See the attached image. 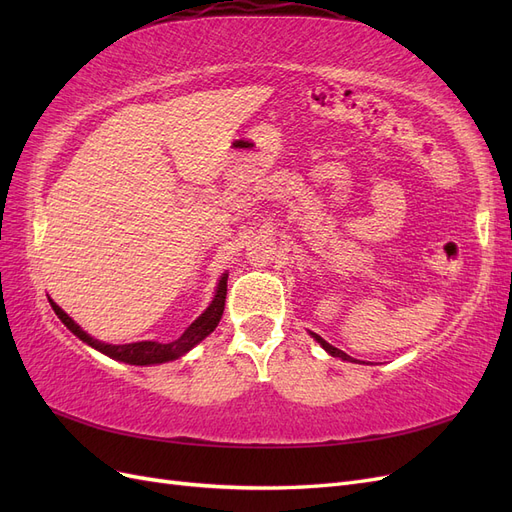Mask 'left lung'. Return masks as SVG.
Masks as SVG:
<instances>
[{"label":"left lung","instance_id":"left-lung-1","mask_svg":"<svg viewBox=\"0 0 512 512\" xmlns=\"http://www.w3.org/2000/svg\"><path fill=\"white\" fill-rule=\"evenodd\" d=\"M309 335H312L314 339H316V342L324 348V350H327L331 356H337V359H342V361H350V363H356L354 359H350V356L344 352V350H339V348H335V346H331L329 342H324V339L320 337V335H316V333H312V331H309Z\"/></svg>","mask_w":512,"mask_h":512}]
</instances>
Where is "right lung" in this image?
Instances as JSON below:
<instances>
[{"label": "right lung", "instance_id": "obj_1", "mask_svg": "<svg viewBox=\"0 0 512 512\" xmlns=\"http://www.w3.org/2000/svg\"><path fill=\"white\" fill-rule=\"evenodd\" d=\"M226 282H228V273H222L209 307L190 324L188 329L183 331L181 337L173 339V342H168V344H162V342H132V344H119L117 346V344L100 342V339L91 337L87 331H83L79 324H76L51 297H49V303L53 307V312L57 314V318L64 322L66 327L81 339V342H85L87 346H91L94 350H98L106 356H111V359H115V361L128 363V365H160V363L175 361V359H179V356L188 354L194 346H198L207 335H211L215 331V327H218L220 318L224 314Z\"/></svg>", "mask_w": 512, "mask_h": 512}]
</instances>
